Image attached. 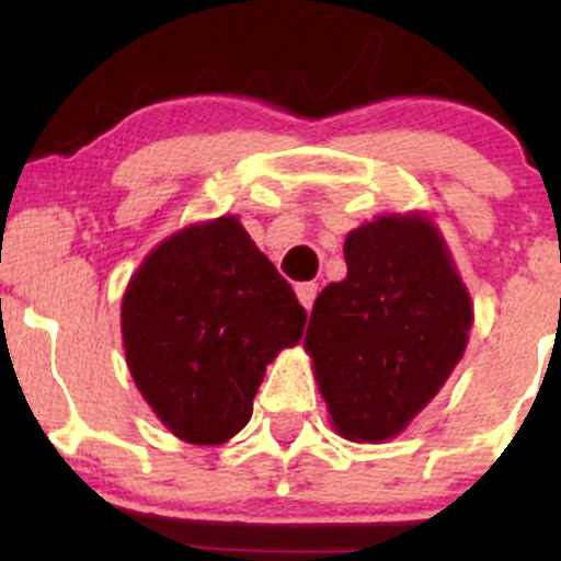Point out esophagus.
<instances>
[{"label": "esophagus", "instance_id": "34e87169", "mask_svg": "<svg viewBox=\"0 0 561 561\" xmlns=\"http://www.w3.org/2000/svg\"><path fill=\"white\" fill-rule=\"evenodd\" d=\"M296 293H298V301L304 304V309H312L314 307V298H317V285L314 282H301V285L296 287Z\"/></svg>", "mask_w": 561, "mask_h": 561}]
</instances>
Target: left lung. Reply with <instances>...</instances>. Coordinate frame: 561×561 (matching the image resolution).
I'll return each mask as SVG.
<instances>
[{"label":"left lung","instance_id":"1","mask_svg":"<svg viewBox=\"0 0 561 561\" xmlns=\"http://www.w3.org/2000/svg\"><path fill=\"white\" fill-rule=\"evenodd\" d=\"M347 276L317 296L307 328L333 428L355 443L399 434L467 347L472 301L437 230L380 217L344 241Z\"/></svg>","mask_w":561,"mask_h":561}]
</instances>
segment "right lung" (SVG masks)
<instances>
[{"instance_id": "obj_1", "label": "right lung", "mask_w": 561, "mask_h": 561, "mask_svg": "<svg viewBox=\"0 0 561 561\" xmlns=\"http://www.w3.org/2000/svg\"><path fill=\"white\" fill-rule=\"evenodd\" d=\"M307 309L236 217L162 241L122 304L127 366L160 421L219 445L252 417L265 366L304 336Z\"/></svg>"}]
</instances>
